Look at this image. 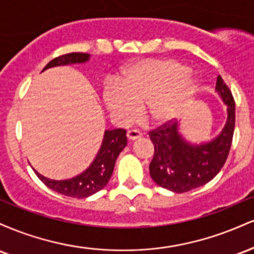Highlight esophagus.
<instances>
[{"label": "esophagus", "instance_id": "obj_1", "mask_svg": "<svg viewBox=\"0 0 254 254\" xmlns=\"http://www.w3.org/2000/svg\"><path fill=\"white\" fill-rule=\"evenodd\" d=\"M127 139H129V141H135V139H137V138H141L142 133L137 130H129L127 131Z\"/></svg>", "mask_w": 254, "mask_h": 254}]
</instances>
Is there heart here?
<instances>
[{
	"label": "heart",
	"mask_w": 254,
	"mask_h": 254,
	"mask_svg": "<svg viewBox=\"0 0 254 254\" xmlns=\"http://www.w3.org/2000/svg\"><path fill=\"white\" fill-rule=\"evenodd\" d=\"M174 60H145L127 68L118 83L104 90V103L116 121H135L144 106L148 122L167 124L179 117L193 98L197 82Z\"/></svg>",
	"instance_id": "b5f03b06"
}]
</instances>
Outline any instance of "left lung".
<instances>
[{
    "label": "left lung",
    "instance_id": "obj_1",
    "mask_svg": "<svg viewBox=\"0 0 254 254\" xmlns=\"http://www.w3.org/2000/svg\"><path fill=\"white\" fill-rule=\"evenodd\" d=\"M215 90L227 106V121L221 132L210 141L191 143L180 132L178 122L149 133L154 144L150 177L161 188L177 193L191 191L214 179L223 167L234 133L235 103L220 75Z\"/></svg>",
    "mask_w": 254,
    "mask_h": 254
}]
</instances>
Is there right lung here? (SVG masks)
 <instances>
[{
	"label": "right lung",
	"instance_id": "obj_1",
	"mask_svg": "<svg viewBox=\"0 0 254 254\" xmlns=\"http://www.w3.org/2000/svg\"><path fill=\"white\" fill-rule=\"evenodd\" d=\"M89 58V54L71 52V54L63 55L50 61L43 69V71L54 66L86 63L88 62ZM125 145H127V131L124 129L105 130L103 142H101L97 156L94 157L92 164L76 177H72L70 179L56 180L42 176L34 168L33 171L49 189L56 191L57 193L72 198H87L103 190L107 185L112 176L116 160Z\"/></svg>",
	"mask_w": 254,
	"mask_h": 254
}]
</instances>
